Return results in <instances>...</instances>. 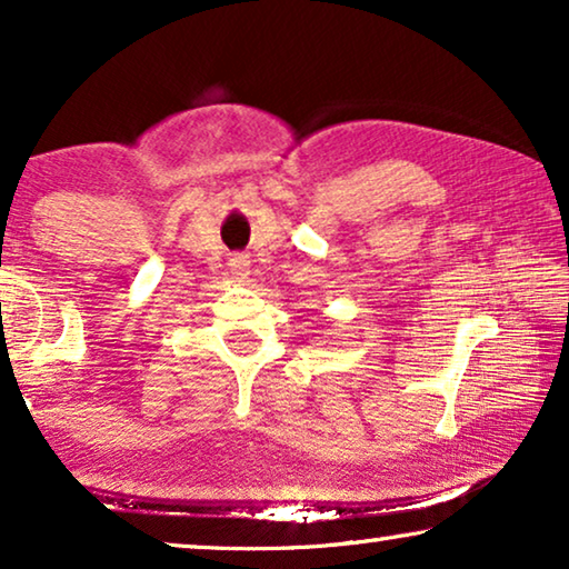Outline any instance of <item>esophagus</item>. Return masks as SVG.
<instances>
[{
  "instance_id": "34e87169",
  "label": "esophagus",
  "mask_w": 569,
  "mask_h": 569,
  "mask_svg": "<svg viewBox=\"0 0 569 569\" xmlns=\"http://www.w3.org/2000/svg\"><path fill=\"white\" fill-rule=\"evenodd\" d=\"M230 268H233L236 273H240V271H246L248 268V256H243V253H238V256H233L230 258Z\"/></svg>"
}]
</instances>
